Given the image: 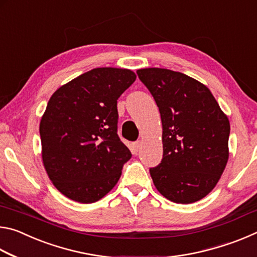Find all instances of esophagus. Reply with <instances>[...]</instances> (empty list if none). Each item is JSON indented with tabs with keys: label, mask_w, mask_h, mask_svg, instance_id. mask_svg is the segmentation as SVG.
Masks as SVG:
<instances>
[{
	"label": "esophagus",
	"mask_w": 257,
	"mask_h": 257,
	"mask_svg": "<svg viewBox=\"0 0 257 257\" xmlns=\"http://www.w3.org/2000/svg\"><path fill=\"white\" fill-rule=\"evenodd\" d=\"M141 146H142V142L141 141H137V142H135L134 143V145H133V151H134V153L136 154L137 152L139 151V149H141Z\"/></svg>",
	"instance_id": "esophagus-1"
}]
</instances>
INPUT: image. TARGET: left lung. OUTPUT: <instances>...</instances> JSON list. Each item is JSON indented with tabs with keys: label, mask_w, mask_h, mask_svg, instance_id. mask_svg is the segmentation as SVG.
Instances as JSON below:
<instances>
[{
	"label": "left lung",
	"mask_w": 257,
	"mask_h": 257,
	"mask_svg": "<svg viewBox=\"0 0 257 257\" xmlns=\"http://www.w3.org/2000/svg\"><path fill=\"white\" fill-rule=\"evenodd\" d=\"M162 120L163 158L150 169L169 201L197 202L211 193L229 159L230 123L210 89L185 73L161 68L137 70Z\"/></svg>",
	"instance_id": "8db88e82"
}]
</instances>
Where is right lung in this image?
Returning <instances> with one entry per match:
<instances>
[{"instance_id":"obj_1","label":"right lung","mask_w":257,"mask_h":257,"mask_svg":"<svg viewBox=\"0 0 257 257\" xmlns=\"http://www.w3.org/2000/svg\"><path fill=\"white\" fill-rule=\"evenodd\" d=\"M136 80L128 69L96 68L61 86L40 123L43 164L72 201L101 199L120 179L132 153L118 136L116 101Z\"/></svg>"}]
</instances>
